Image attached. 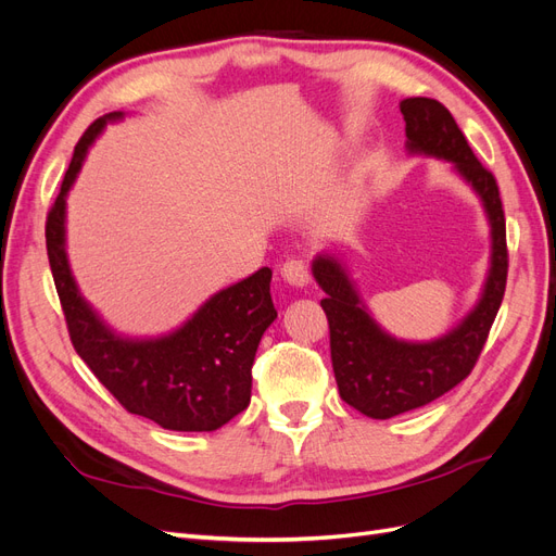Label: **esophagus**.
<instances>
[{
    "label": "esophagus",
    "instance_id": "esophagus-1",
    "mask_svg": "<svg viewBox=\"0 0 556 556\" xmlns=\"http://www.w3.org/2000/svg\"><path fill=\"white\" fill-rule=\"evenodd\" d=\"M280 276L285 282H290L292 288H306L308 285V264L304 260H288L280 266Z\"/></svg>",
    "mask_w": 556,
    "mask_h": 556
}]
</instances>
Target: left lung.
<instances>
[{
	"label": "left lung",
	"instance_id": "left-lung-1",
	"mask_svg": "<svg viewBox=\"0 0 556 556\" xmlns=\"http://www.w3.org/2000/svg\"><path fill=\"white\" fill-rule=\"evenodd\" d=\"M399 106L406 121L408 153L450 162L454 174H459L478 194L490 223L492 255L476 306L457 327L433 341H403L384 331L364 304L343 260L333 252H319L313 260V278L327 294L319 306L329 319L331 364L339 394L348 406L374 419H390L422 408L473 371L508 278L506 217L494 176L478 162L441 102L410 97Z\"/></svg>",
	"mask_w": 556,
	"mask_h": 556
}]
</instances>
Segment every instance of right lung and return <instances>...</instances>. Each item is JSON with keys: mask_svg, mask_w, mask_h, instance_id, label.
I'll return each mask as SVG.
<instances>
[{"mask_svg": "<svg viewBox=\"0 0 556 556\" xmlns=\"http://www.w3.org/2000/svg\"><path fill=\"white\" fill-rule=\"evenodd\" d=\"M123 117V111L99 117L74 148L46 220L50 271L76 352L125 410L169 431H215L250 403L252 362L264 331L278 317L271 268L262 266L215 292L169 333L137 339L104 323L80 294L66 257V194L99 134Z\"/></svg>", "mask_w": 556, "mask_h": 556, "instance_id": "obj_1", "label": "right lung"}]
</instances>
